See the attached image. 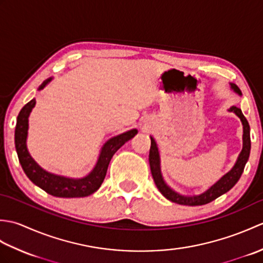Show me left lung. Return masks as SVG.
<instances>
[{"instance_id":"left-lung-1","label":"left lung","mask_w":263,"mask_h":263,"mask_svg":"<svg viewBox=\"0 0 263 263\" xmlns=\"http://www.w3.org/2000/svg\"><path fill=\"white\" fill-rule=\"evenodd\" d=\"M231 88L236 93H238L239 96H241L242 92L236 85L231 83ZM228 110L235 113L239 117V120H241L242 124H243L242 152H241V154H239L236 163H235V165H234L233 168L228 173H226V174L222 176L219 181H217L214 185L210 186L208 190H206V191H204L201 194L190 195V197L189 195H182L180 193L175 192L174 190L167 185L166 182L164 181L163 175H161V172H160V157H159L157 143H156L155 139L153 137H150V139H152V146H150V152H149L150 170H152V174H153V178L155 181L156 186H157L160 193L163 194L166 199H168L170 201H172V202L183 204V205H202V204H206V203L211 202V201H214L218 197H220V195L228 192L237 183L239 177H241V175H242L245 164H247L249 156H250V150H251L250 125H249L248 120L245 119V116L243 115L242 110L238 107H236V106H232V107Z\"/></svg>"}]
</instances>
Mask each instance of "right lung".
<instances>
[{
    "mask_svg": "<svg viewBox=\"0 0 263 263\" xmlns=\"http://www.w3.org/2000/svg\"><path fill=\"white\" fill-rule=\"evenodd\" d=\"M53 78H48L39 86L38 90L44 89L48 82L52 81ZM36 100L31 99L27 103L16 119V125L14 131V142L15 150L18 154V158L21 164L22 170L26 173L28 178L37 186L41 187L48 194L59 198H83L96 192L102 185L104 178L107 173L109 161L113 155L119 150L126 141L131 140L135 137L138 130L133 128L127 132L122 133L116 137H113L106 142L102 150H100L99 157L93 170L88 175L81 178H70L52 174L45 170H43L31 156L27 149V136H28V119L31 113L32 108L35 107Z\"/></svg>",
    "mask_w": 263,
    "mask_h": 263,
    "instance_id": "right-lung-1",
    "label": "right lung"
}]
</instances>
